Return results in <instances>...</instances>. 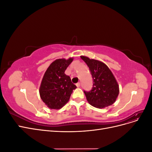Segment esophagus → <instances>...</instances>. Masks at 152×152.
<instances>
[{
    "mask_svg": "<svg viewBox=\"0 0 152 152\" xmlns=\"http://www.w3.org/2000/svg\"><path fill=\"white\" fill-rule=\"evenodd\" d=\"M76 86H77V87H79L80 86V82H78V83H77Z\"/></svg>",
    "mask_w": 152,
    "mask_h": 152,
    "instance_id": "34e87169",
    "label": "esophagus"
}]
</instances>
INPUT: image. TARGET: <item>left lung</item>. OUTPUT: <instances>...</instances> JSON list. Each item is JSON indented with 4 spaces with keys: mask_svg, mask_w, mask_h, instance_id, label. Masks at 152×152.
I'll return each instance as SVG.
<instances>
[{
    "mask_svg": "<svg viewBox=\"0 0 152 152\" xmlns=\"http://www.w3.org/2000/svg\"><path fill=\"white\" fill-rule=\"evenodd\" d=\"M88 66L93 79V88L84 94L89 103L94 107L103 108L115 102L119 88L115 78L109 68L102 61L81 56Z\"/></svg>",
    "mask_w": 152,
    "mask_h": 152,
    "instance_id": "8db88e82",
    "label": "left lung"
}]
</instances>
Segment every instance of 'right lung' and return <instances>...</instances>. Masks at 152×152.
Wrapping results in <instances>:
<instances>
[{
	"label": "right lung",
	"instance_id": "add662e5",
	"mask_svg": "<svg viewBox=\"0 0 152 152\" xmlns=\"http://www.w3.org/2000/svg\"><path fill=\"white\" fill-rule=\"evenodd\" d=\"M73 58L54 61L45 71L39 89L43 102L50 109L61 108L70 99L73 90L77 88L65 72Z\"/></svg>",
	"mask_w": 152,
	"mask_h": 152
}]
</instances>
